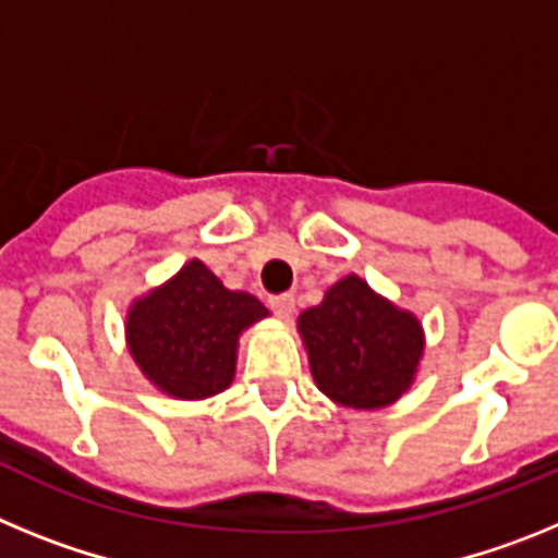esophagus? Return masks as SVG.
<instances>
[{
	"instance_id": "34e87169",
	"label": "esophagus",
	"mask_w": 558,
	"mask_h": 558,
	"mask_svg": "<svg viewBox=\"0 0 558 558\" xmlns=\"http://www.w3.org/2000/svg\"><path fill=\"white\" fill-rule=\"evenodd\" d=\"M268 304H270V310H274V313L279 315V318H290V315H293V310H295V299H293V293L270 295Z\"/></svg>"
}]
</instances>
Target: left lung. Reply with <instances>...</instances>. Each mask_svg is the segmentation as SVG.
<instances>
[{
  "instance_id": "left-lung-1",
  "label": "left lung",
  "mask_w": 558,
  "mask_h": 558,
  "mask_svg": "<svg viewBox=\"0 0 558 558\" xmlns=\"http://www.w3.org/2000/svg\"><path fill=\"white\" fill-rule=\"evenodd\" d=\"M315 386L349 408H383L411 386L422 357V327L347 276L318 307L299 315Z\"/></svg>"
}]
</instances>
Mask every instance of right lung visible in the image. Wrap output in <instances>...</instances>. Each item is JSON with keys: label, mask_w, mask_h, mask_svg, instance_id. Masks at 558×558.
<instances>
[{"label": "right lung", "mask_w": 558, "mask_h": 558, "mask_svg": "<svg viewBox=\"0 0 558 558\" xmlns=\"http://www.w3.org/2000/svg\"><path fill=\"white\" fill-rule=\"evenodd\" d=\"M268 310L248 293L226 290L204 263L192 259L165 288L128 313V343L153 386L179 399H204L229 388L236 338Z\"/></svg>", "instance_id": "add662e5"}]
</instances>
